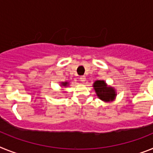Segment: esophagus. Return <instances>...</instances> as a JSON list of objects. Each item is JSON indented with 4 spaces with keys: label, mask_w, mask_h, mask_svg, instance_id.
<instances>
[{
    "label": "esophagus",
    "mask_w": 153,
    "mask_h": 153,
    "mask_svg": "<svg viewBox=\"0 0 153 153\" xmlns=\"http://www.w3.org/2000/svg\"><path fill=\"white\" fill-rule=\"evenodd\" d=\"M85 80H86V78H85V76H82V77H80V81L82 82H85Z\"/></svg>",
    "instance_id": "esophagus-1"
}]
</instances>
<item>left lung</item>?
I'll return each mask as SVG.
<instances>
[{
    "label": "left lung",
    "instance_id": "obj_1",
    "mask_svg": "<svg viewBox=\"0 0 153 153\" xmlns=\"http://www.w3.org/2000/svg\"><path fill=\"white\" fill-rule=\"evenodd\" d=\"M93 87L96 92L97 96L103 102H112L116 96L115 88L107 85L103 80H97L94 82Z\"/></svg>",
    "mask_w": 153,
    "mask_h": 153
}]
</instances>
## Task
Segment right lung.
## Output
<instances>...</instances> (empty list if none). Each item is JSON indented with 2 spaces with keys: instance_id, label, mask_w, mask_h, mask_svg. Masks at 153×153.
Returning a JSON list of instances; mask_svg holds the SVG:
<instances>
[{
  "instance_id": "1",
  "label": "right lung",
  "mask_w": 153,
  "mask_h": 153,
  "mask_svg": "<svg viewBox=\"0 0 153 153\" xmlns=\"http://www.w3.org/2000/svg\"><path fill=\"white\" fill-rule=\"evenodd\" d=\"M61 84H62V86H63V87H66V86L68 85V82H62Z\"/></svg>"
}]
</instances>
